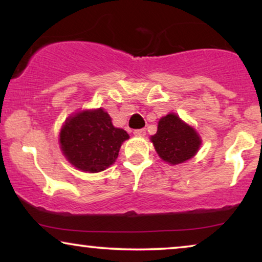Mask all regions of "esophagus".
Returning a JSON list of instances; mask_svg holds the SVG:
<instances>
[{"label":"esophagus","mask_w":262,"mask_h":262,"mask_svg":"<svg viewBox=\"0 0 262 262\" xmlns=\"http://www.w3.org/2000/svg\"><path fill=\"white\" fill-rule=\"evenodd\" d=\"M134 135L135 136H138V137H143V136H145V130H144V128H139V130H135L134 131Z\"/></svg>","instance_id":"1"}]
</instances>
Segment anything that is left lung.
<instances>
[{
	"instance_id": "obj_1",
	"label": "left lung",
	"mask_w": 262,
	"mask_h": 262,
	"mask_svg": "<svg viewBox=\"0 0 262 262\" xmlns=\"http://www.w3.org/2000/svg\"><path fill=\"white\" fill-rule=\"evenodd\" d=\"M150 139L161 159L173 166L192 159L202 144L200 136L194 128L175 113L161 118L157 132Z\"/></svg>"
}]
</instances>
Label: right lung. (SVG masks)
<instances>
[{"label":"right lung","instance_id":"obj_1","mask_svg":"<svg viewBox=\"0 0 262 262\" xmlns=\"http://www.w3.org/2000/svg\"><path fill=\"white\" fill-rule=\"evenodd\" d=\"M128 138L126 131L113 126L110 114L103 108L85 110L66 120L59 144L74 167L99 173L116 162L121 144Z\"/></svg>","mask_w":262,"mask_h":262}]
</instances>
